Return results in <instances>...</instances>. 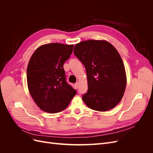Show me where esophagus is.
I'll return each mask as SVG.
<instances>
[{"mask_svg": "<svg viewBox=\"0 0 153 153\" xmlns=\"http://www.w3.org/2000/svg\"><path fill=\"white\" fill-rule=\"evenodd\" d=\"M78 84H79V83H78V82H76V84H75V87H76V89H78Z\"/></svg>", "mask_w": 153, "mask_h": 153, "instance_id": "obj_1", "label": "esophagus"}]
</instances>
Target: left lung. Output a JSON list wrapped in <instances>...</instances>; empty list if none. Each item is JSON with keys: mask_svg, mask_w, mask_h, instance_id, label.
<instances>
[{"mask_svg": "<svg viewBox=\"0 0 153 153\" xmlns=\"http://www.w3.org/2000/svg\"><path fill=\"white\" fill-rule=\"evenodd\" d=\"M74 54L84 64L88 90L82 100L90 108L105 112L121 101L126 75L119 53L108 41L88 40L76 44Z\"/></svg>", "mask_w": 153, "mask_h": 153, "instance_id": "8db88e82", "label": "left lung"}]
</instances>
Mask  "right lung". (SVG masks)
I'll return each instance as SVG.
<instances>
[{
  "label": "right lung",
  "mask_w": 153,
  "mask_h": 153,
  "mask_svg": "<svg viewBox=\"0 0 153 153\" xmlns=\"http://www.w3.org/2000/svg\"><path fill=\"white\" fill-rule=\"evenodd\" d=\"M73 45L50 43L37 49L29 62L27 79L34 102L45 112L65 109L76 94L66 81L63 65L73 52Z\"/></svg>",
  "instance_id": "1"
}]
</instances>
